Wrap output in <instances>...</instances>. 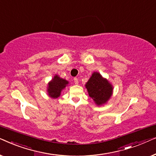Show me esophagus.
Returning <instances> with one entry per match:
<instances>
[{
    "label": "esophagus",
    "instance_id": "34e87169",
    "mask_svg": "<svg viewBox=\"0 0 156 156\" xmlns=\"http://www.w3.org/2000/svg\"><path fill=\"white\" fill-rule=\"evenodd\" d=\"M74 84H79V80H78V79L76 78V77L74 78Z\"/></svg>",
    "mask_w": 156,
    "mask_h": 156
}]
</instances>
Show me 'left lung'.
<instances>
[{"label":"left lung","instance_id":"8db88e82","mask_svg":"<svg viewBox=\"0 0 156 156\" xmlns=\"http://www.w3.org/2000/svg\"><path fill=\"white\" fill-rule=\"evenodd\" d=\"M85 87L89 96L97 106H102L107 103L112 97L114 90L112 84L98 72H93L85 84Z\"/></svg>","mask_w":156,"mask_h":156}]
</instances>
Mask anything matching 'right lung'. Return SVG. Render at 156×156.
I'll return each instance as SVG.
<instances>
[{
	"label": "right lung",
	"instance_id": "obj_1",
	"mask_svg": "<svg viewBox=\"0 0 156 156\" xmlns=\"http://www.w3.org/2000/svg\"><path fill=\"white\" fill-rule=\"evenodd\" d=\"M69 82L67 80L59 77V75L55 74L50 82H49L47 88L48 96L52 99H57L60 97L62 91L67 86Z\"/></svg>",
	"mask_w": 156,
	"mask_h": 156
}]
</instances>
